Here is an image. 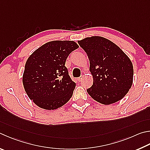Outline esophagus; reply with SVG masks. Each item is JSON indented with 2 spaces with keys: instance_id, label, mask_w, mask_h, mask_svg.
<instances>
[{
  "instance_id": "obj_1",
  "label": "esophagus",
  "mask_w": 150,
  "mask_h": 150,
  "mask_svg": "<svg viewBox=\"0 0 150 150\" xmlns=\"http://www.w3.org/2000/svg\"><path fill=\"white\" fill-rule=\"evenodd\" d=\"M83 76H81V77L79 78V79H78L79 82H81V81H83Z\"/></svg>"
}]
</instances>
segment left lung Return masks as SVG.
<instances>
[{
	"instance_id": "left-lung-1",
	"label": "left lung",
	"mask_w": 150,
	"mask_h": 150,
	"mask_svg": "<svg viewBox=\"0 0 150 150\" xmlns=\"http://www.w3.org/2000/svg\"><path fill=\"white\" fill-rule=\"evenodd\" d=\"M90 61L93 84L87 92L94 100L110 105L121 100L133 82L132 62L121 49L111 40L100 36L78 40Z\"/></svg>"
}]
</instances>
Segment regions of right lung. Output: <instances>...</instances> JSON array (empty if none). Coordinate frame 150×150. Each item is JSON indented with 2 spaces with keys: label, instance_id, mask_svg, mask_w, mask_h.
I'll return each mask as SVG.
<instances>
[{
  "label": "right lung",
  "instance_id": "add662e5",
  "mask_svg": "<svg viewBox=\"0 0 150 150\" xmlns=\"http://www.w3.org/2000/svg\"><path fill=\"white\" fill-rule=\"evenodd\" d=\"M78 48L73 40H53L28 58L23 74V87L30 100L39 108L56 110L71 98L76 84L65 64L69 54Z\"/></svg>",
  "mask_w": 150,
  "mask_h": 150
}]
</instances>
